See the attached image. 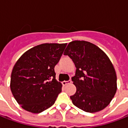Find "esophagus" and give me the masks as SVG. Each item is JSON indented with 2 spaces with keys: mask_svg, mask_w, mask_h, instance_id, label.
<instances>
[{
  "mask_svg": "<svg viewBox=\"0 0 128 128\" xmlns=\"http://www.w3.org/2000/svg\"><path fill=\"white\" fill-rule=\"evenodd\" d=\"M72 81L70 80H69V81H64L62 82V85L63 86H66L68 84H70V83H71Z\"/></svg>",
  "mask_w": 128,
  "mask_h": 128,
  "instance_id": "obj_1",
  "label": "esophagus"
}]
</instances>
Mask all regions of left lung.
Wrapping results in <instances>:
<instances>
[{
	"mask_svg": "<svg viewBox=\"0 0 128 128\" xmlns=\"http://www.w3.org/2000/svg\"><path fill=\"white\" fill-rule=\"evenodd\" d=\"M64 55L76 67L72 78L76 93L70 96L74 106L88 112L102 110L109 104L117 91V75L108 57L92 42H69Z\"/></svg>",
	"mask_w": 128,
	"mask_h": 128,
	"instance_id": "8db88e82",
	"label": "left lung"
}]
</instances>
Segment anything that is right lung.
<instances>
[{
	"label": "right lung",
	"instance_id": "add662e5",
	"mask_svg": "<svg viewBox=\"0 0 128 128\" xmlns=\"http://www.w3.org/2000/svg\"><path fill=\"white\" fill-rule=\"evenodd\" d=\"M67 43H44L26 52L11 72V92L24 109L39 113L55 103L62 85L56 79L54 67Z\"/></svg>",
	"mask_w": 128,
	"mask_h": 128
}]
</instances>
